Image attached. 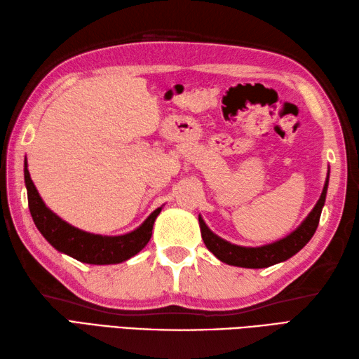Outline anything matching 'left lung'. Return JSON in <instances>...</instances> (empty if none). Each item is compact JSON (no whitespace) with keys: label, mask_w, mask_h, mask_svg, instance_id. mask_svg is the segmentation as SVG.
<instances>
[{"label":"left lung","mask_w":359,"mask_h":359,"mask_svg":"<svg viewBox=\"0 0 359 359\" xmlns=\"http://www.w3.org/2000/svg\"><path fill=\"white\" fill-rule=\"evenodd\" d=\"M329 177L330 168L329 171H327L321 197H319V201L316 202L313 210L309 212V216L302 220L301 225L297 226L294 231L287 234L285 238L261 247L236 245V243L228 242L222 238H219L216 233H212L208 225L203 222V219L199 216V226L205 245H207V248L219 259V261H222L228 265L242 266V269H266V266L287 261V259L294 256L297 251L306 247L307 242L313 238L325 203L327 188H329Z\"/></svg>","instance_id":"obj_1"}]
</instances>
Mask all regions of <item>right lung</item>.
Here are the masks:
<instances>
[{"label": "right lung", "mask_w": 359, "mask_h": 359, "mask_svg": "<svg viewBox=\"0 0 359 359\" xmlns=\"http://www.w3.org/2000/svg\"><path fill=\"white\" fill-rule=\"evenodd\" d=\"M25 184L27 189V201L30 216L43 234V238L60 253L77 259L80 262L94 265H111L125 262L142 251L152 236V226L163 207L154 210L147 220L134 231L120 236H102L83 231L80 228L67 224L46 207L40 193L35 188L27 170L25 158Z\"/></svg>", "instance_id": "right-lung-1"}]
</instances>
